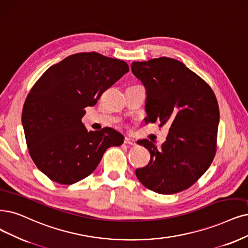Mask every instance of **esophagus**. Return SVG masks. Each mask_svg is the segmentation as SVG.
I'll list each match as a JSON object with an SVG mask.
<instances>
[{"mask_svg": "<svg viewBox=\"0 0 248 248\" xmlns=\"http://www.w3.org/2000/svg\"><path fill=\"white\" fill-rule=\"evenodd\" d=\"M124 144L134 146V145H136V142H135V140H134V139H132V138H127V137H125V138H124Z\"/></svg>", "mask_w": 248, "mask_h": 248, "instance_id": "obj_1", "label": "esophagus"}]
</instances>
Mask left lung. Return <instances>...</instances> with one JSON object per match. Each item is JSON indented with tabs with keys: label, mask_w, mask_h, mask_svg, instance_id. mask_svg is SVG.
I'll use <instances>...</instances> for the list:
<instances>
[{
	"label": "left lung",
	"mask_w": 248,
	"mask_h": 248,
	"mask_svg": "<svg viewBox=\"0 0 248 248\" xmlns=\"http://www.w3.org/2000/svg\"><path fill=\"white\" fill-rule=\"evenodd\" d=\"M131 67L147 93L146 124L170 125L161 148L147 139L138 141L148 149L150 161L137 169L136 176L156 193H178L193 185L214 160L219 121L216 95L202 78L176 59L134 61Z\"/></svg>",
	"instance_id": "1"
}]
</instances>
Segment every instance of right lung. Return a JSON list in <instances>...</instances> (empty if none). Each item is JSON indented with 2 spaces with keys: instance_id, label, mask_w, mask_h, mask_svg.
<instances>
[{
  "instance_id": "right-lung-1",
  "label": "right lung",
  "mask_w": 248,
  "mask_h": 248,
  "mask_svg": "<svg viewBox=\"0 0 248 248\" xmlns=\"http://www.w3.org/2000/svg\"><path fill=\"white\" fill-rule=\"evenodd\" d=\"M129 70L123 60L78 53L49 67L33 85L21 121L31 157L50 180L75 184L95 170L107 148L124 143L111 127L89 132L81 118Z\"/></svg>"
}]
</instances>
